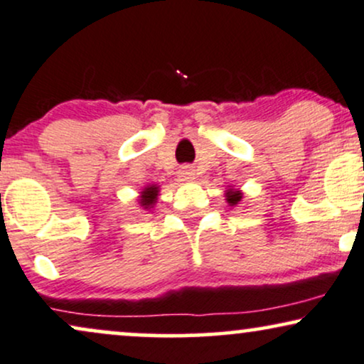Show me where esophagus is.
<instances>
[{"instance_id":"obj_1","label":"esophagus","mask_w":364,"mask_h":364,"mask_svg":"<svg viewBox=\"0 0 364 364\" xmlns=\"http://www.w3.org/2000/svg\"><path fill=\"white\" fill-rule=\"evenodd\" d=\"M181 177L183 178V181H192L194 178V168L191 167V165H186V167L181 168Z\"/></svg>"}]
</instances>
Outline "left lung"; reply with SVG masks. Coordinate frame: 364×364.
Returning a JSON list of instances; mask_svg holds the SVG:
<instances>
[{"label": "left lung", "instance_id": "1", "mask_svg": "<svg viewBox=\"0 0 364 364\" xmlns=\"http://www.w3.org/2000/svg\"><path fill=\"white\" fill-rule=\"evenodd\" d=\"M241 199H243V194H241L240 191L230 189V191L226 192V200H228V203H230V205H236Z\"/></svg>", "mask_w": 364, "mask_h": 364}]
</instances>
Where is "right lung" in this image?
Masks as SVG:
<instances>
[{"label":"right lung","mask_w":364,"mask_h":364,"mask_svg":"<svg viewBox=\"0 0 364 364\" xmlns=\"http://www.w3.org/2000/svg\"><path fill=\"white\" fill-rule=\"evenodd\" d=\"M156 196H159V187H156V186L146 187V189L141 192L140 204H141L145 209L154 208V204L156 203Z\"/></svg>","instance_id":"add662e5"}]
</instances>
